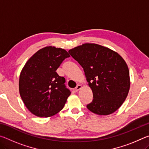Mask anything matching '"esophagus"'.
Wrapping results in <instances>:
<instances>
[{"label": "esophagus", "instance_id": "34e87169", "mask_svg": "<svg viewBox=\"0 0 149 149\" xmlns=\"http://www.w3.org/2000/svg\"><path fill=\"white\" fill-rule=\"evenodd\" d=\"M81 88H82V86H81V85H77V87H75V91H76V92H77L78 91L80 90L81 89Z\"/></svg>", "mask_w": 149, "mask_h": 149}]
</instances>
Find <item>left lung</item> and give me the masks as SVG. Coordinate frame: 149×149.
<instances>
[{
  "instance_id": "obj_1",
  "label": "left lung",
  "mask_w": 149,
  "mask_h": 149,
  "mask_svg": "<svg viewBox=\"0 0 149 149\" xmlns=\"http://www.w3.org/2000/svg\"><path fill=\"white\" fill-rule=\"evenodd\" d=\"M84 68L93 99L87 105L94 114L107 116L125 101L130 88L127 64L118 52L95 43H84L69 50Z\"/></svg>"
}]
</instances>
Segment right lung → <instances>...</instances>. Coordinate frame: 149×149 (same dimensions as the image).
<instances>
[{"mask_svg": "<svg viewBox=\"0 0 149 149\" xmlns=\"http://www.w3.org/2000/svg\"><path fill=\"white\" fill-rule=\"evenodd\" d=\"M70 57L66 50L49 46L35 52L22 68L19 78V95L26 108L38 117L52 116L62 110L71 94L65 78L56 72Z\"/></svg>", "mask_w": 149, "mask_h": 149, "instance_id": "add662e5", "label": "right lung"}]
</instances>
